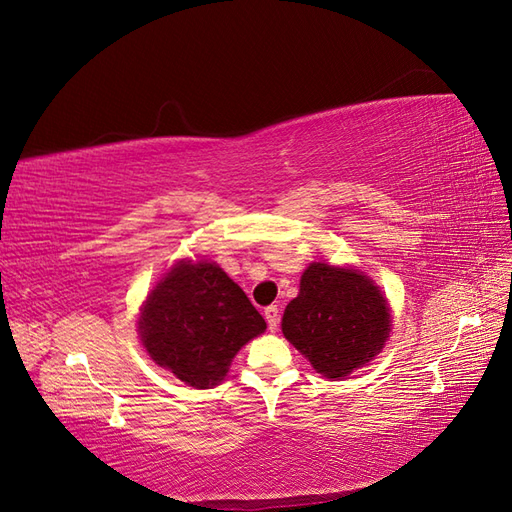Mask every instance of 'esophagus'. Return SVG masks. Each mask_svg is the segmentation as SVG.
<instances>
[{"instance_id": "34e87169", "label": "esophagus", "mask_w": 512, "mask_h": 512, "mask_svg": "<svg viewBox=\"0 0 512 512\" xmlns=\"http://www.w3.org/2000/svg\"><path fill=\"white\" fill-rule=\"evenodd\" d=\"M265 318H267V324L269 329L275 331L277 324H280V309H277V305H269L265 307Z\"/></svg>"}]
</instances>
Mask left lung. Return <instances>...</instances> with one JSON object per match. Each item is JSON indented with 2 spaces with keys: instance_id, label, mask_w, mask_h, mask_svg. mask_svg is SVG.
Returning <instances> with one entry per match:
<instances>
[{
  "instance_id": "left-lung-1",
  "label": "left lung",
  "mask_w": 512,
  "mask_h": 512,
  "mask_svg": "<svg viewBox=\"0 0 512 512\" xmlns=\"http://www.w3.org/2000/svg\"><path fill=\"white\" fill-rule=\"evenodd\" d=\"M389 329V307L369 277L322 262L305 269L299 297L282 318L288 342L327 378H344L369 363Z\"/></svg>"
}]
</instances>
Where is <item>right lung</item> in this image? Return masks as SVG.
<instances>
[{
  "mask_svg": "<svg viewBox=\"0 0 512 512\" xmlns=\"http://www.w3.org/2000/svg\"><path fill=\"white\" fill-rule=\"evenodd\" d=\"M138 324L151 359L196 389L222 382L232 356L267 329L247 294L211 262H179L166 273Z\"/></svg>",
  "mask_w": 512,
  "mask_h": 512,
  "instance_id": "obj_1",
  "label": "right lung"
}]
</instances>
